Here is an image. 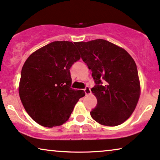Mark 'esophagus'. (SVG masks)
I'll return each instance as SVG.
<instances>
[{
    "mask_svg": "<svg viewBox=\"0 0 160 160\" xmlns=\"http://www.w3.org/2000/svg\"><path fill=\"white\" fill-rule=\"evenodd\" d=\"M84 92H85L86 95H89V94L91 93V90L89 87H87V88L84 89Z\"/></svg>",
    "mask_w": 160,
    "mask_h": 160,
    "instance_id": "1",
    "label": "esophagus"
}]
</instances>
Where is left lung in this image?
I'll list each match as a JSON object with an SVG mask.
<instances>
[{
	"label": "left lung",
	"instance_id": "1",
	"mask_svg": "<svg viewBox=\"0 0 160 160\" xmlns=\"http://www.w3.org/2000/svg\"><path fill=\"white\" fill-rule=\"evenodd\" d=\"M74 44L96 84L91 89L97 98L91 117L102 125H121L134 111L141 93L134 60L123 48L103 39Z\"/></svg>",
	"mask_w": 160,
	"mask_h": 160
}]
</instances>
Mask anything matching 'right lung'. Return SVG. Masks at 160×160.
<instances>
[{"label":"right lung","mask_w":160,"mask_h":160,"mask_svg":"<svg viewBox=\"0 0 160 160\" xmlns=\"http://www.w3.org/2000/svg\"><path fill=\"white\" fill-rule=\"evenodd\" d=\"M81 58L70 41H53L32 52L21 70L18 92L23 108L40 125H62L84 90L70 88V68Z\"/></svg>","instance_id":"right-lung-1"}]
</instances>
